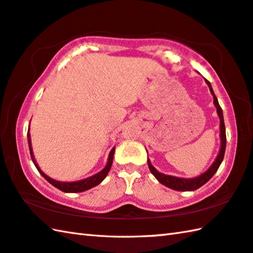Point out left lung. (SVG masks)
Listing matches in <instances>:
<instances>
[{
    "mask_svg": "<svg viewBox=\"0 0 253 253\" xmlns=\"http://www.w3.org/2000/svg\"><path fill=\"white\" fill-rule=\"evenodd\" d=\"M205 82L209 86L211 94L213 95L214 105L216 107V110H217V115H218L219 121H220V125H219V127H220V148H219L218 155H217V157H216L214 163L212 164V166H211L208 170H206L205 172H203L202 174H200L199 177L189 178V179L188 178H178V177L169 176V174H165V173L159 172L158 170L153 166L151 161H149V158H147L148 168H149V170H151V172L154 174V177H155L162 184L166 185L167 188L176 190V191H194V190H197V189L202 187L203 184H205L211 178L214 176L215 172L217 171V169L219 168L220 164L224 159L225 149H226V128H225V123H224L223 110H221V108L218 104L217 98H216V96L214 94L212 85H211V83L208 80H205Z\"/></svg>",
    "mask_w": 253,
    "mask_h": 253,
    "instance_id": "left-lung-1",
    "label": "left lung"
}]
</instances>
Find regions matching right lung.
Returning <instances> with one entry per match:
<instances>
[{"label":"right lung","instance_id":"obj_1","mask_svg":"<svg viewBox=\"0 0 253 253\" xmlns=\"http://www.w3.org/2000/svg\"><path fill=\"white\" fill-rule=\"evenodd\" d=\"M27 138H28V145H29V151H30V156H32V159H33V163L35 164L36 168H37L38 171L40 172L41 176H42L45 180L49 183H51L53 185V187L58 188L59 190H61V191L63 192H68V193H77V192H83V191H86V190H89L91 188L96 187V185L99 184L102 180H104L106 177L108 172H109V170L111 168V165H112V159H113V154H115V149L116 147H113L111 149V152L109 154V157H108V162H107V165L106 167L101 170V171H99L98 173L94 174V176L91 177H88L86 179H83V180H79V181H72V182H65V181H58V180H54L52 178H50L49 176H47L42 170L40 169V167L38 166L37 162H36L35 159V156H34V153H33V147H32V140H30V134H29V131L27 133Z\"/></svg>","mask_w":253,"mask_h":253}]
</instances>
